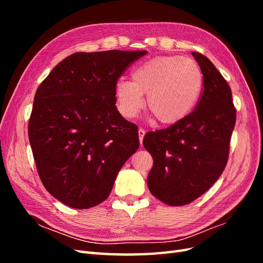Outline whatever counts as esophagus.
<instances>
[{
    "label": "esophagus",
    "mask_w": 263,
    "mask_h": 263,
    "mask_svg": "<svg viewBox=\"0 0 263 263\" xmlns=\"http://www.w3.org/2000/svg\"><path fill=\"white\" fill-rule=\"evenodd\" d=\"M146 132L142 129V128H139L138 129V135H139V141H140V145L142 144V139H144V136H145Z\"/></svg>",
    "instance_id": "esophagus-1"
}]
</instances>
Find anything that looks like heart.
I'll use <instances>...</instances> for the list:
<instances>
[{
	"label": "heart",
	"mask_w": 263,
	"mask_h": 263,
	"mask_svg": "<svg viewBox=\"0 0 263 263\" xmlns=\"http://www.w3.org/2000/svg\"><path fill=\"white\" fill-rule=\"evenodd\" d=\"M203 89L200 66L190 58L162 55L137 66L132 81L119 79L115 95L121 113L134 117L144 105L162 124H176L196 106Z\"/></svg>",
	"instance_id": "1"
}]
</instances>
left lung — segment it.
Here are the masks:
<instances>
[{
  "instance_id": "left-lung-1",
  "label": "left lung",
  "mask_w": 263,
  "mask_h": 263,
  "mask_svg": "<svg viewBox=\"0 0 263 263\" xmlns=\"http://www.w3.org/2000/svg\"><path fill=\"white\" fill-rule=\"evenodd\" d=\"M204 87L195 109L168 128L147 133L144 147L154 159L149 191L170 206L186 205L208 191L224 171L236 123L232 90L209 58L192 52Z\"/></svg>"
}]
</instances>
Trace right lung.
<instances>
[{
    "mask_svg": "<svg viewBox=\"0 0 263 263\" xmlns=\"http://www.w3.org/2000/svg\"><path fill=\"white\" fill-rule=\"evenodd\" d=\"M147 51L76 52L55 66L35 94L28 138L46 190L84 210L105 201L139 147L138 127L115 103V85Z\"/></svg>",
    "mask_w": 263,
    "mask_h": 263,
    "instance_id": "add662e5",
    "label": "right lung"
}]
</instances>
